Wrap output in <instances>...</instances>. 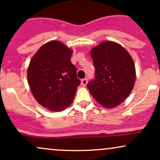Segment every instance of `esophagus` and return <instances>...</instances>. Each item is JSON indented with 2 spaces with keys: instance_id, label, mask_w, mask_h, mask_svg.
<instances>
[{
  "instance_id": "obj_1",
  "label": "esophagus",
  "mask_w": 160,
  "mask_h": 160,
  "mask_svg": "<svg viewBox=\"0 0 160 160\" xmlns=\"http://www.w3.org/2000/svg\"><path fill=\"white\" fill-rule=\"evenodd\" d=\"M87 82H88L87 78H84V79H82V80H81V83H82V85L83 86H86V84H87Z\"/></svg>"
}]
</instances>
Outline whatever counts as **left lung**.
Segmentation results:
<instances>
[{"label": "left lung", "instance_id": "1", "mask_svg": "<svg viewBox=\"0 0 160 160\" xmlns=\"http://www.w3.org/2000/svg\"><path fill=\"white\" fill-rule=\"evenodd\" d=\"M95 78L87 88L104 108L119 105L131 93L135 82V68L126 49L118 43L105 41L91 50Z\"/></svg>", "mask_w": 160, "mask_h": 160}]
</instances>
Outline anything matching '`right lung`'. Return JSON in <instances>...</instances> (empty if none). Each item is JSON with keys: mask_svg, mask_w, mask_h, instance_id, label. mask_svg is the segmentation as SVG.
<instances>
[{"mask_svg": "<svg viewBox=\"0 0 160 160\" xmlns=\"http://www.w3.org/2000/svg\"><path fill=\"white\" fill-rule=\"evenodd\" d=\"M72 51L59 41L42 46L31 60L28 81L34 98L43 107L61 111L73 102L80 84L76 67L71 63Z\"/></svg>", "mask_w": 160, "mask_h": 160, "instance_id": "right-lung-1", "label": "right lung"}]
</instances>
